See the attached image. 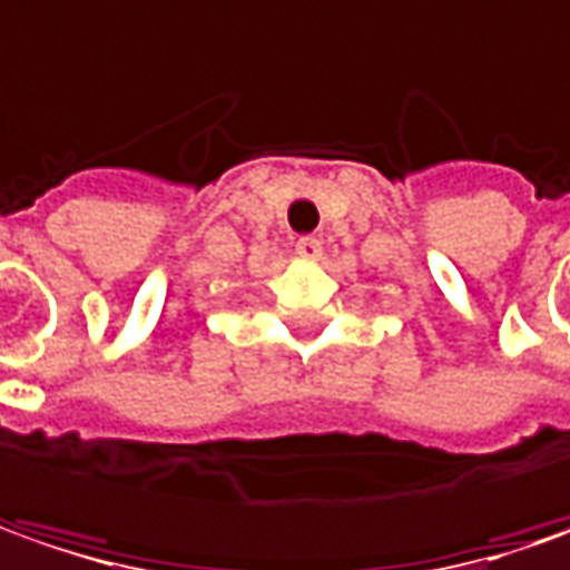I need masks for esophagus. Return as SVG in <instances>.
<instances>
[{
	"label": "esophagus",
	"instance_id": "34e87169",
	"mask_svg": "<svg viewBox=\"0 0 570 570\" xmlns=\"http://www.w3.org/2000/svg\"><path fill=\"white\" fill-rule=\"evenodd\" d=\"M296 255H299L303 262H318V258H322V243H318L315 236H303V239L296 243Z\"/></svg>",
	"mask_w": 570,
	"mask_h": 570
}]
</instances>
